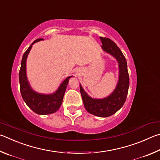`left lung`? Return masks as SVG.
Wrapping results in <instances>:
<instances>
[{
    "mask_svg": "<svg viewBox=\"0 0 160 160\" xmlns=\"http://www.w3.org/2000/svg\"><path fill=\"white\" fill-rule=\"evenodd\" d=\"M100 38L102 44V49L113 56L118 62V82L112 93L102 99H96L89 96L81 84L80 92L83 105L88 112L95 116L108 117L116 113L124 105L129 87V76L127 60L117 44L108 38L100 37Z\"/></svg>",
    "mask_w": 160,
    "mask_h": 160,
    "instance_id": "left-lung-1",
    "label": "left lung"
}]
</instances>
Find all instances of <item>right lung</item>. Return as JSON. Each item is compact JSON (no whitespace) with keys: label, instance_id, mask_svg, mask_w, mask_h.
Segmentation results:
<instances>
[{"label":"right lung","instance_id":"add662e5","mask_svg":"<svg viewBox=\"0 0 160 160\" xmlns=\"http://www.w3.org/2000/svg\"><path fill=\"white\" fill-rule=\"evenodd\" d=\"M43 40V38L36 39L28 48L22 57L21 67L19 73V86H20V92L22 98L31 110L41 115L52 114L58 110L62 102L64 95L65 93L69 78L72 77V76H70L66 78L61 83L55 93L51 94L39 93L32 88L27 77V56L33 45L36 42Z\"/></svg>","mask_w":160,"mask_h":160}]
</instances>
